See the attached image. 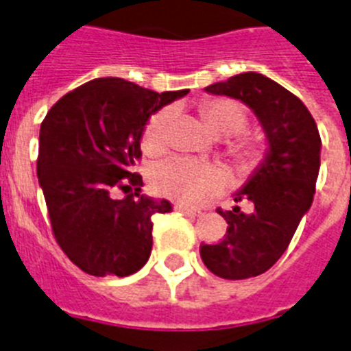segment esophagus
Listing matches in <instances>:
<instances>
[{
  "mask_svg": "<svg viewBox=\"0 0 351 351\" xmlns=\"http://www.w3.org/2000/svg\"><path fill=\"white\" fill-rule=\"evenodd\" d=\"M176 210L186 214V216H190V218H197V216H200V214H202L198 209H193V207H188V206H182V204H178V206H176Z\"/></svg>",
  "mask_w": 351,
  "mask_h": 351,
  "instance_id": "1",
  "label": "esophagus"
}]
</instances>
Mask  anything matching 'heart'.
Masks as SVG:
<instances>
[{
	"label": "heart",
	"mask_w": 351,
	"mask_h": 351,
	"mask_svg": "<svg viewBox=\"0 0 351 351\" xmlns=\"http://www.w3.org/2000/svg\"><path fill=\"white\" fill-rule=\"evenodd\" d=\"M198 112L216 137H232L226 141V154L234 160L239 170H250L262 156V145L255 137L241 133L246 126V112L230 98H207L198 105ZM169 110H160L145 125L142 147L145 153L163 151L169 138ZM154 190L165 197L184 204L200 202L216 193L225 184V173L219 167L197 163L186 158H170L154 165L151 172Z\"/></svg>",
	"instance_id": "obj_1"
}]
</instances>
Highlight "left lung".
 <instances>
[{"label": "left lung", "instance_id": "left-lung-1", "mask_svg": "<svg viewBox=\"0 0 351 351\" xmlns=\"http://www.w3.org/2000/svg\"><path fill=\"white\" fill-rule=\"evenodd\" d=\"M210 95L241 100L255 112L269 149L235 202L250 200L253 210L218 209L226 226L218 244H202L206 267L223 280L260 276L287 251L309 210L320 170V133L306 105L293 93L255 71L239 73L206 88Z\"/></svg>", "mask_w": 351, "mask_h": 351}]
</instances>
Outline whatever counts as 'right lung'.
Listing matches in <instances>:
<instances>
[{
    "label": "right lung",
    "instance_id": "obj_1",
    "mask_svg": "<svg viewBox=\"0 0 351 351\" xmlns=\"http://www.w3.org/2000/svg\"><path fill=\"white\" fill-rule=\"evenodd\" d=\"M184 95L104 77L66 93L42 121L38 182L56 241L84 272L125 278L149 260L151 218L172 204L141 195L142 176L132 170L149 117ZM117 189L125 199L113 198Z\"/></svg>",
    "mask_w": 351,
    "mask_h": 351
}]
</instances>
